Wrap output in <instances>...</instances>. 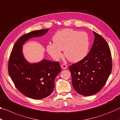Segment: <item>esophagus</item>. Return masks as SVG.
Segmentation results:
<instances>
[{"mask_svg":"<svg viewBox=\"0 0 120 120\" xmlns=\"http://www.w3.org/2000/svg\"><path fill=\"white\" fill-rule=\"evenodd\" d=\"M61 67L63 69H66L67 68V66L66 64H62L61 65Z\"/></svg>","mask_w":120,"mask_h":120,"instance_id":"1","label":"esophagus"}]
</instances>
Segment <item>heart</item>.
Listing matches in <instances>:
<instances>
[{
  "label": "heart",
  "mask_w": 120,
  "mask_h": 120,
  "mask_svg": "<svg viewBox=\"0 0 120 120\" xmlns=\"http://www.w3.org/2000/svg\"><path fill=\"white\" fill-rule=\"evenodd\" d=\"M54 43H49L46 50L55 60L63 56L62 50L67 59L76 62L82 60L88 54L89 38L86 32L71 29H64L58 31L53 36Z\"/></svg>",
  "instance_id": "heart-1"
}]
</instances>
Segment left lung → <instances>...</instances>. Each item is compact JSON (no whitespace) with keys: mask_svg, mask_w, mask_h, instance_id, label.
Segmentation results:
<instances>
[{"mask_svg":"<svg viewBox=\"0 0 120 120\" xmlns=\"http://www.w3.org/2000/svg\"><path fill=\"white\" fill-rule=\"evenodd\" d=\"M95 38L90 52L82 60L69 67L75 90L83 96L96 94L103 88L112 71L110 49L106 41L93 31Z\"/></svg>","mask_w":120,"mask_h":120,"instance_id":"left-lung-1","label":"left lung"}]
</instances>
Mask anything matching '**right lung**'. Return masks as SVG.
Returning a JSON list of instances; mask_svg holds the SVG:
<instances>
[{"instance_id": "right-lung-1", "label": "right lung", "mask_w": 120, "mask_h": 120, "mask_svg": "<svg viewBox=\"0 0 120 120\" xmlns=\"http://www.w3.org/2000/svg\"><path fill=\"white\" fill-rule=\"evenodd\" d=\"M49 29L34 31L20 37L13 46L8 62V72L20 92L31 98L42 99L51 94L54 80L61 71L59 62L42 59L31 63L25 58L23 45L32 38L42 36Z\"/></svg>"}]
</instances>
